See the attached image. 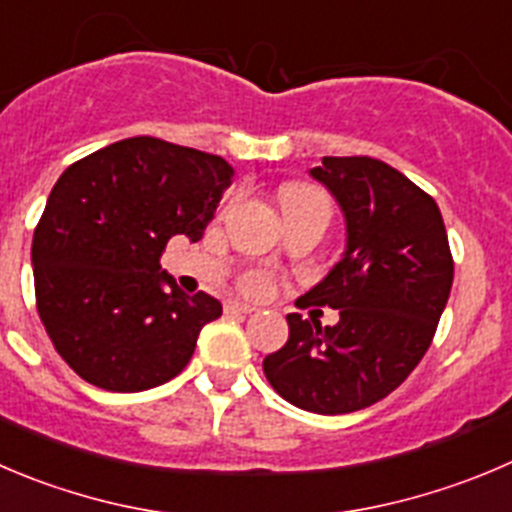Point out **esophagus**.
<instances>
[{
    "label": "esophagus",
    "instance_id": "obj_1",
    "mask_svg": "<svg viewBox=\"0 0 512 512\" xmlns=\"http://www.w3.org/2000/svg\"><path fill=\"white\" fill-rule=\"evenodd\" d=\"M256 306L251 304H241V301H228L226 304V314H253Z\"/></svg>",
    "mask_w": 512,
    "mask_h": 512
}]
</instances>
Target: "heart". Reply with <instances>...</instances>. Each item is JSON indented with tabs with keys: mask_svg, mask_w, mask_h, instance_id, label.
Here are the masks:
<instances>
[{
	"mask_svg": "<svg viewBox=\"0 0 512 512\" xmlns=\"http://www.w3.org/2000/svg\"><path fill=\"white\" fill-rule=\"evenodd\" d=\"M281 208L284 216H294V213H332V203L326 198L324 191L316 186H306V183H289L281 188ZM241 289L251 296H266L274 289V276L264 269H251L241 276Z\"/></svg>",
	"mask_w": 512,
	"mask_h": 512,
	"instance_id": "b5f03b06",
	"label": "heart"
}]
</instances>
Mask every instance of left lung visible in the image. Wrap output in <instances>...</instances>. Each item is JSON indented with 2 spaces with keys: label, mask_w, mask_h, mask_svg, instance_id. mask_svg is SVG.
<instances>
[{
  "label": "left lung",
  "mask_w": 512,
  "mask_h": 512,
  "mask_svg": "<svg viewBox=\"0 0 512 512\" xmlns=\"http://www.w3.org/2000/svg\"><path fill=\"white\" fill-rule=\"evenodd\" d=\"M311 175L342 206L347 251L296 304L339 309V321L286 316L289 342L264 359V374L301 410L347 415L387 397L420 364L455 264L435 198L392 165L326 155Z\"/></svg>",
  "instance_id": "left-lung-1"
}]
</instances>
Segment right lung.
Returning <instances> with one entry per match:
<instances>
[{
    "label": "right lung",
    "instance_id": "add662e5",
    "mask_svg": "<svg viewBox=\"0 0 512 512\" xmlns=\"http://www.w3.org/2000/svg\"><path fill=\"white\" fill-rule=\"evenodd\" d=\"M231 175L221 155L150 135L95 150L60 175L34 228V296L57 354L85 382L143 392L191 362L223 306L183 294L160 256L180 233L203 238Z\"/></svg>",
    "mask_w": 512,
    "mask_h": 512
}]
</instances>
